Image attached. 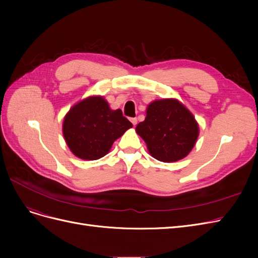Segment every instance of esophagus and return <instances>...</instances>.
Instances as JSON below:
<instances>
[{"instance_id":"34e87169","label":"esophagus","mask_w":258,"mask_h":258,"mask_svg":"<svg viewBox=\"0 0 258 258\" xmlns=\"http://www.w3.org/2000/svg\"><path fill=\"white\" fill-rule=\"evenodd\" d=\"M130 120H131L132 124H134V126H136V124H137V122H138V119L136 118V117H135V118H130Z\"/></svg>"}]
</instances>
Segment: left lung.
Instances as JSON below:
<instances>
[{"label": "left lung", "mask_w": 258, "mask_h": 258, "mask_svg": "<svg viewBox=\"0 0 258 258\" xmlns=\"http://www.w3.org/2000/svg\"><path fill=\"white\" fill-rule=\"evenodd\" d=\"M155 159L173 162L186 157L199 135L192 114L174 99L156 100L136 128Z\"/></svg>", "instance_id": "1"}]
</instances>
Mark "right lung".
I'll return each mask as SVG.
<instances>
[{"label":"right lung","mask_w":258,"mask_h":258,"mask_svg":"<svg viewBox=\"0 0 258 258\" xmlns=\"http://www.w3.org/2000/svg\"><path fill=\"white\" fill-rule=\"evenodd\" d=\"M132 123L121 110L113 111L102 97H90L74 105L64 117L63 136L79 158L96 160L105 156L115 140Z\"/></svg>","instance_id":"obj_1"}]
</instances>
